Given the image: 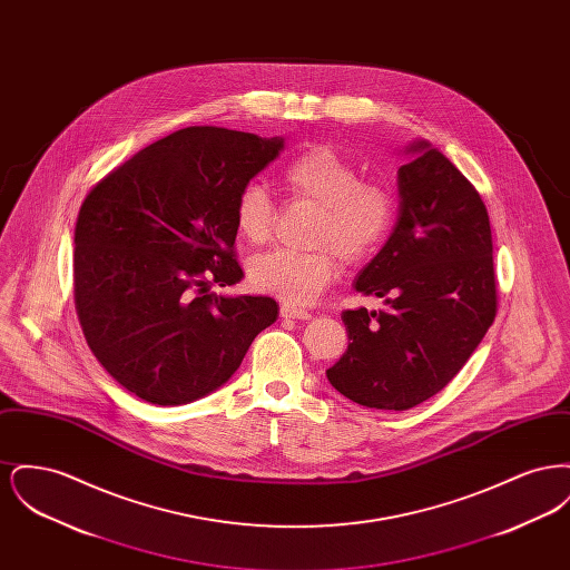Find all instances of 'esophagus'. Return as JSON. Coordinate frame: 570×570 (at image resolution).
<instances>
[{
    "instance_id": "esophagus-1",
    "label": "esophagus",
    "mask_w": 570,
    "mask_h": 570,
    "mask_svg": "<svg viewBox=\"0 0 570 570\" xmlns=\"http://www.w3.org/2000/svg\"><path fill=\"white\" fill-rule=\"evenodd\" d=\"M279 316L282 318H293V321H309L312 318V314L307 309H297V307H291V305H282Z\"/></svg>"
}]
</instances>
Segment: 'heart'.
Returning <instances> with one entry per match:
<instances>
[{"label":"heart","instance_id":"b5f03b06","mask_svg":"<svg viewBox=\"0 0 570 570\" xmlns=\"http://www.w3.org/2000/svg\"><path fill=\"white\" fill-rule=\"evenodd\" d=\"M291 198L318 209L309 244L318 249H277L252 261L247 275L256 291L286 305H307L321 297L344 263L367 261L389 239L397 203L382 184L363 181L356 164L335 149L316 145L301 151L282 170ZM277 209L272 194L247 184L235 200V226L247 244L272 242Z\"/></svg>","mask_w":570,"mask_h":570}]
</instances>
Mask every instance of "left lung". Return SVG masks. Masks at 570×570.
<instances>
[{"mask_svg": "<svg viewBox=\"0 0 570 570\" xmlns=\"http://www.w3.org/2000/svg\"><path fill=\"white\" fill-rule=\"evenodd\" d=\"M400 166V216L354 288L384 307L346 309L348 351L326 370L348 400L407 410L458 376L498 312L488 207L460 168L419 140Z\"/></svg>", "mask_w": 570, "mask_h": 570, "instance_id": "left-lung-1", "label": "left lung"}]
</instances>
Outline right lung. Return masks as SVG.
Masks as SVG:
<instances>
[{"label": "right lung", "mask_w": 570, "mask_h": 570, "mask_svg": "<svg viewBox=\"0 0 570 570\" xmlns=\"http://www.w3.org/2000/svg\"><path fill=\"white\" fill-rule=\"evenodd\" d=\"M282 138L216 126L164 136L112 168L75 228V307L94 356L136 397L177 406L230 379L275 323L272 297H219L244 269L235 200Z\"/></svg>", "instance_id": "1"}]
</instances>
